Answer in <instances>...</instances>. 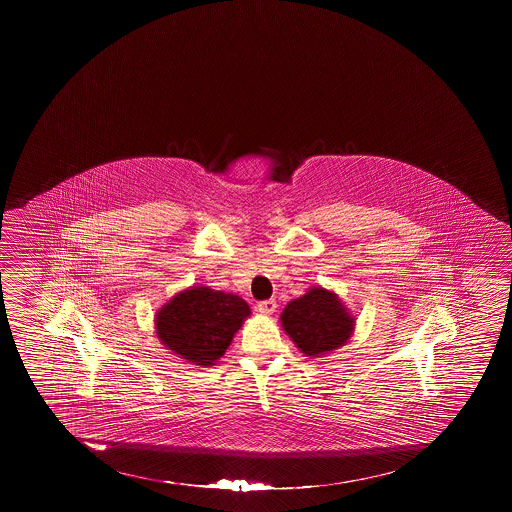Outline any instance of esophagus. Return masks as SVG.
Instances as JSON below:
<instances>
[{
	"instance_id": "1",
	"label": "esophagus",
	"mask_w": 512,
	"mask_h": 512,
	"mask_svg": "<svg viewBox=\"0 0 512 512\" xmlns=\"http://www.w3.org/2000/svg\"><path fill=\"white\" fill-rule=\"evenodd\" d=\"M277 309V302L273 300V298H269V300H262V302L257 303V310L262 312V314H273Z\"/></svg>"
}]
</instances>
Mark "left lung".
<instances>
[{"label": "left lung", "instance_id": "obj_1", "mask_svg": "<svg viewBox=\"0 0 512 512\" xmlns=\"http://www.w3.org/2000/svg\"><path fill=\"white\" fill-rule=\"evenodd\" d=\"M280 319L285 332L307 357H319L343 346L355 323L336 294L323 287H314L287 303Z\"/></svg>", "mask_w": 512, "mask_h": 512}]
</instances>
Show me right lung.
Instances as JSON below:
<instances>
[{
    "instance_id": "add662e5",
    "label": "right lung",
    "mask_w": 512,
    "mask_h": 512,
    "mask_svg": "<svg viewBox=\"0 0 512 512\" xmlns=\"http://www.w3.org/2000/svg\"><path fill=\"white\" fill-rule=\"evenodd\" d=\"M248 316L250 307L243 298L200 285L176 294L160 309L157 336L185 361L212 366Z\"/></svg>"
}]
</instances>
